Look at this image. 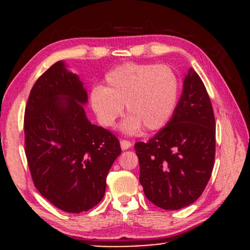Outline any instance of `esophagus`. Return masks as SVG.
Here are the masks:
<instances>
[{"mask_svg":"<svg viewBox=\"0 0 250 250\" xmlns=\"http://www.w3.org/2000/svg\"><path fill=\"white\" fill-rule=\"evenodd\" d=\"M120 145H121L122 150H127V149L131 147V142L127 141V140H121V141H120Z\"/></svg>","mask_w":250,"mask_h":250,"instance_id":"obj_1","label":"esophagus"}]
</instances>
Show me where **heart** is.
<instances>
[{
    "instance_id": "1",
    "label": "heart",
    "mask_w": 250,
    "mask_h": 250,
    "mask_svg": "<svg viewBox=\"0 0 250 250\" xmlns=\"http://www.w3.org/2000/svg\"><path fill=\"white\" fill-rule=\"evenodd\" d=\"M104 82V87L90 90L91 109L102 125L111 127L125 104L128 115L121 129L128 134L142 127L149 131L163 128L179 101V79L168 65L125 63L108 71Z\"/></svg>"
}]
</instances>
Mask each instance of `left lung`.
<instances>
[{"label":"left lung","instance_id":"obj_1","mask_svg":"<svg viewBox=\"0 0 250 250\" xmlns=\"http://www.w3.org/2000/svg\"><path fill=\"white\" fill-rule=\"evenodd\" d=\"M140 183L147 199L166 210L195 202L215 160V117L202 80L193 68L170 121L148 142H137Z\"/></svg>","mask_w":250,"mask_h":250}]
</instances>
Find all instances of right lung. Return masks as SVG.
<instances>
[{
    "label": "right lung",
    "instance_id": "obj_1",
    "mask_svg": "<svg viewBox=\"0 0 250 250\" xmlns=\"http://www.w3.org/2000/svg\"><path fill=\"white\" fill-rule=\"evenodd\" d=\"M87 90L59 61L39 77L24 111L25 156L34 185L51 205L79 214L104 196L109 169L121 154L107 129L91 125Z\"/></svg>",
    "mask_w": 250,
    "mask_h": 250
}]
</instances>
